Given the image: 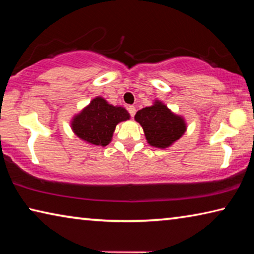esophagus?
Returning a JSON list of instances; mask_svg holds the SVG:
<instances>
[{
    "label": "esophagus",
    "mask_w": 254,
    "mask_h": 254,
    "mask_svg": "<svg viewBox=\"0 0 254 254\" xmlns=\"http://www.w3.org/2000/svg\"><path fill=\"white\" fill-rule=\"evenodd\" d=\"M127 111H128V113H130V115L131 117L133 118L135 115V112H136V110H135V107L133 106V105H128L127 106Z\"/></svg>",
    "instance_id": "1"
}]
</instances>
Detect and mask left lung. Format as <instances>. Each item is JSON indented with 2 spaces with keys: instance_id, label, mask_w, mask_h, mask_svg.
Returning a JSON list of instances; mask_svg holds the SVG:
<instances>
[{
  "instance_id": "obj_1",
  "label": "left lung",
  "mask_w": 254,
  "mask_h": 254,
  "mask_svg": "<svg viewBox=\"0 0 254 254\" xmlns=\"http://www.w3.org/2000/svg\"><path fill=\"white\" fill-rule=\"evenodd\" d=\"M134 119L143 127L148 143L156 148H168L186 131L184 119L174 114L159 101L152 106L137 111Z\"/></svg>"
}]
</instances>
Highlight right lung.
I'll return each instance as SVG.
<instances>
[{
  "label": "right lung",
  "instance_id": "right-lung-1",
  "mask_svg": "<svg viewBox=\"0 0 254 254\" xmlns=\"http://www.w3.org/2000/svg\"><path fill=\"white\" fill-rule=\"evenodd\" d=\"M130 119L121 106L110 105L104 98L96 97L71 122L75 134L98 147H105L113 136L117 124Z\"/></svg>",
  "mask_w": 254,
  "mask_h": 254
}]
</instances>
